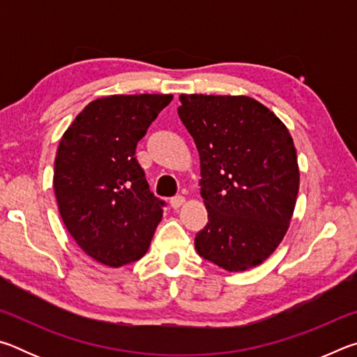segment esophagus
Returning a JSON list of instances; mask_svg holds the SVG:
<instances>
[{"label":"esophagus","mask_w":357,"mask_h":357,"mask_svg":"<svg viewBox=\"0 0 357 357\" xmlns=\"http://www.w3.org/2000/svg\"><path fill=\"white\" fill-rule=\"evenodd\" d=\"M184 203H185V197H184V195H176V197H173L172 200H170L172 208H174V209L181 208V206H183Z\"/></svg>","instance_id":"34e87169"}]
</instances>
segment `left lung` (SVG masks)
I'll return each mask as SVG.
<instances>
[{"instance_id":"left-lung-1","label":"left lung","mask_w":357,"mask_h":357,"mask_svg":"<svg viewBox=\"0 0 357 357\" xmlns=\"http://www.w3.org/2000/svg\"><path fill=\"white\" fill-rule=\"evenodd\" d=\"M178 114L200 154L208 223L198 255L245 271L285 236L299 190L298 155L288 129L247 96L181 94Z\"/></svg>"}]
</instances>
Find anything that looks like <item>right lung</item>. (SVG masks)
I'll return each instance as SVG.
<instances>
[{
  "label": "right lung",
  "instance_id": "add662e5",
  "mask_svg": "<svg viewBox=\"0 0 357 357\" xmlns=\"http://www.w3.org/2000/svg\"><path fill=\"white\" fill-rule=\"evenodd\" d=\"M170 94L108 96L83 108L59 142L53 187L80 249L119 268L146 253L167 203L149 190L137 143Z\"/></svg>",
  "mask_w": 357,
  "mask_h": 357
}]
</instances>
